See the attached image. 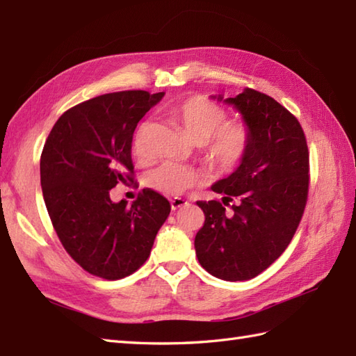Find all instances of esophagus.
I'll list each match as a JSON object with an SVG mask.
<instances>
[{
	"mask_svg": "<svg viewBox=\"0 0 356 356\" xmlns=\"http://www.w3.org/2000/svg\"><path fill=\"white\" fill-rule=\"evenodd\" d=\"M188 205V202L185 200V199H182V197H174V199H171V209L172 211H176V209H179V208H184V207H186Z\"/></svg>",
	"mask_w": 356,
	"mask_h": 356,
	"instance_id": "obj_1",
	"label": "esophagus"
}]
</instances>
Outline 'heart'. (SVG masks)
I'll use <instances>...</instances> for the list:
<instances>
[{
  "mask_svg": "<svg viewBox=\"0 0 356 356\" xmlns=\"http://www.w3.org/2000/svg\"><path fill=\"white\" fill-rule=\"evenodd\" d=\"M170 118L184 128L190 138L203 143V156L209 168L217 174L234 171L248 154L252 133L245 122H227L226 111L205 96H190L174 104L168 110ZM145 130L142 124L133 136V154L143 161L145 153ZM147 185L157 193L179 195L200 182V174L191 166L165 162L151 170L145 177Z\"/></svg>",
  "mask_w": 356,
  "mask_h": 356,
  "instance_id": "1",
  "label": "heart"
}]
</instances>
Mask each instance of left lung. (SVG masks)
<instances>
[{"mask_svg": "<svg viewBox=\"0 0 356 356\" xmlns=\"http://www.w3.org/2000/svg\"><path fill=\"white\" fill-rule=\"evenodd\" d=\"M223 102L241 113L252 142L238 168L211 186L222 202H197L205 223L194 246L211 275L243 282L268 269L298 228L309 193V149L298 119L274 97L245 88Z\"/></svg>", "mask_w": 356, "mask_h": 356, "instance_id": "1", "label": "left lung"}]
</instances>
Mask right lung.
Segmentation results:
<instances>
[{"mask_svg":"<svg viewBox=\"0 0 356 356\" xmlns=\"http://www.w3.org/2000/svg\"><path fill=\"white\" fill-rule=\"evenodd\" d=\"M143 90L108 93L67 110L41 154V186L53 228L72 259L105 280L131 275L149 257L171 205L143 188L131 207L110 190L134 182L133 133L163 97Z\"/></svg>","mask_w":356,"mask_h":356,"instance_id":"1","label":"right lung"}]
</instances>
